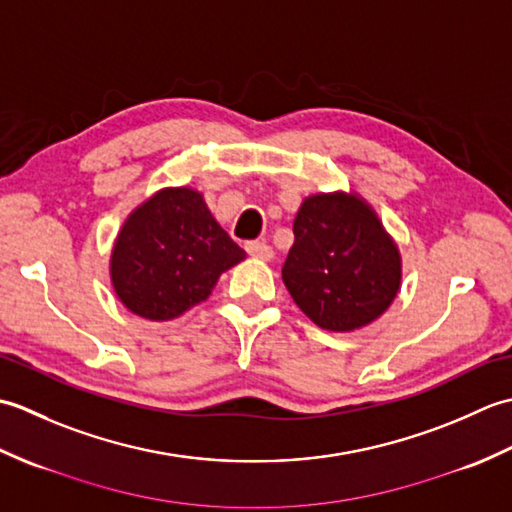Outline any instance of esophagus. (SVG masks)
I'll list each match as a JSON object with an SVG mask.
<instances>
[{"instance_id": "1", "label": "esophagus", "mask_w": 512, "mask_h": 512, "mask_svg": "<svg viewBox=\"0 0 512 512\" xmlns=\"http://www.w3.org/2000/svg\"><path fill=\"white\" fill-rule=\"evenodd\" d=\"M246 253L253 255L257 259H273V248H270L266 242H259V239H253V242H246Z\"/></svg>"}]
</instances>
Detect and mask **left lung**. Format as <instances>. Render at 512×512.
Returning <instances> with one entry per match:
<instances>
[{"instance_id": "8db88e82", "label": "left lung", "mask_w": 512, "mask_h": 512, "mask_svg": "<svg viewBox=\"0 0 512 512\" xmlns=\"http://www.w3.org/2000/svg\"><path fill=\"white\" fill-rule=\"evenodd\" d=\"M281 277L303 314L332 332L372 323L394 301L400 255L356 195H312L295 217Z\"/></svg>"}]
</instances>
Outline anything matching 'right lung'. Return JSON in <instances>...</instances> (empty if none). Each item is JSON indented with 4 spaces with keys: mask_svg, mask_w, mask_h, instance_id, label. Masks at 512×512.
I'll use <instances>...</instances> for the list:
<instances>
[{
    "mask_svg": "<svg viewBox=\"0 0 512 512\" xmlns=\"http://www.w3.org/2000/svg\"><path fill=\"white\" fill-rule=\"evenodd\" d=\"M193 189H165L127 217L112 253L118 299L138 317L169 321L211 295L244 259Z\"/></svg>",
    "mask_w": 512,
    "mask_h": 512,
    "instance_id": "right-lung-1",
    "label": "right lung"
}]
</instances>
